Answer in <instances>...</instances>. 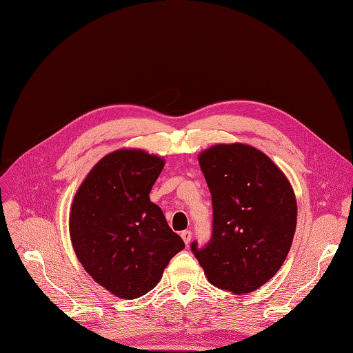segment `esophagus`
<instances>
[{
  "mask_svg": "<svg viewBox=\"0 0 353 353\" xmlns=\"http://www.w3.org/2000/svg\"><path fill=\"white\" fill-rule=\"evenodd\" d=\"M181 238H183V241H185V243L188 245L192 241V232L190 231H183Z\"/></svg>",
  "mask_w": 353,
  "mask_h": 353,
  "instance_id": "34e87169",
  "label": "esophagus"
}]
</instances>
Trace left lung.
<instances>
[{"instance_id":"left-lung-1","label":"left lung","mask_w":353,"mask_h":353,"mask_svg":"<svg viewBox=\"0 0 353 353\" xmlns=\"http://www.w3.org/2000/svg\"><path fill=\"white\" fill-rule=\"evenodd\" d=\"M212 194V235L190 250L210 284L251 293L280 270L293 242L297 203L287 177L264 152L219 144L199 156Z\"/></svg>"}]
</instances>
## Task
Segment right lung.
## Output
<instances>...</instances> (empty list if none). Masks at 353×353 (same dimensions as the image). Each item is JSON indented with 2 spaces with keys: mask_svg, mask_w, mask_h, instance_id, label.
I'll use <instances>...</instances> for the list:
<instances>
[{
  "mask_svg": "<svg viewBox=\"0 0 353 353\" xmlns=\"http://www.w3.org/2000/svg\"><path fill=\"white\" fill-rule=\"evenodd\" d=\"M163 159L141 150L105 156L76 192L69 231L76 256L98 284L121 299L141 297L160 281L185 242L150 201Z\"/></svg>",
  "mask_w": 353,
  "mask_h": 353,
  "instance_id": "add662e5",
  "label": "right lung"
}]
</instances>
